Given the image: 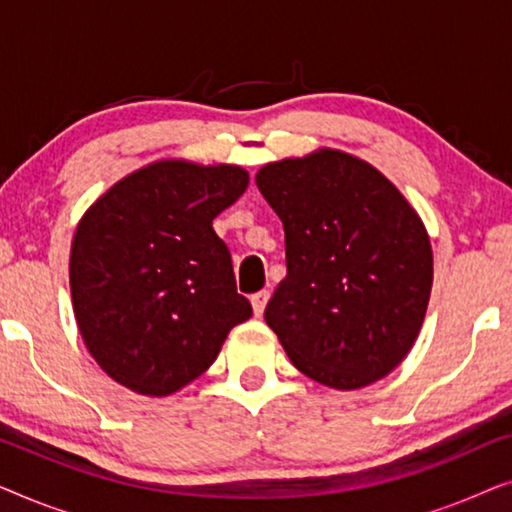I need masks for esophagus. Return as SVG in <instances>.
Listing matches in <instances>:
<instances>
[{"label": "esophagus", "mask_w": 512, "mask_h": 512, "mask_svg": "<svg viewBox=\"0 0 512 512\" xmlns=\"http://www.w3.org/2000/svg\"><path fill=\"white\" fill-rule=\"evenodd\" d=\"M268 300H270V291H256L254 296H251V307H254L256 317H261L265 305H268Z\"/></svg>", "instance_id": "esophagus-1"}]
</instances>
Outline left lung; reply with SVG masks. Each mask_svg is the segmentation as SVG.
Returning <instances> with one entry per match:
<instances>
[{"label":"left lung","mask_w":512,"mask_h":512,"mask_svg":"<svg viewBox=\"0 0 512 512\" xmlns=\"http://www.w3.org/2000/svg\"><path fill=\"white\" fill-rule=\"evenodd\" d=\"M258 191L284 226L286 277L265 307L300 373L359 389L410 352L433 282L429 235L387 177L342 151L265 165Z\"/></svg>","instance_id":"1"}]
</instances>
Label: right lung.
<instances>
[{"instance_id":"obj_1","label":"right lung","mask_w":512,"mask_h":512,"mask_svg":"<svg viewBox=\"0 0 512 512\" xmlns=\"http://www.w3.org/2000/svg\"><path fill=\"white\" fill-rule=\"evenodd\" d=\"M242 167L153 163L111 186L76 228L69 284L79 331L123 387L167 396L205 373L251 317L212 221L247 191Z\"/></svg>"}]
</instances>
